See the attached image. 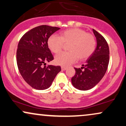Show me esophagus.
Wrapping results in <instances>:
<instances>
[{
  "label": "esophagus",
  "instance_id": "1",
  "mask_svg": "<svg viewBox=\"0 0 126 126\" xmlns=\"http://www.w3.org/2000/svg\"><path fill=\"white\" fill-rule=\"evenodd\" d=\"M61 69H62V70H66L67 69V67H64V66H62Z\"/></svg>",
  "mask_w": 126,
  "mask_h": 126
}]
</instances>
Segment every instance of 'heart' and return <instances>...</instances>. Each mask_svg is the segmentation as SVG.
I'll list each match as a JSON object with an SVG mask.
<instances>
[{
  "label": "heart",
  "mask_w": 126,
  "mask_h": 126,
  "mask_svg": "<svg viewBox=\"0 0 126 126\" xmlns=\"http://www.w3.org/2000/svg\"><path fill=\"white\" fill-rule=\"evenodd\" d=\"M65 45H68L69 52L62 53L56 56V64L67 66L75 63L79 58L85 60L92 56L95 50L96 42L94 36L79 28L69 29L62 32L60 37L52 35L47 41V45L51 52L59 53Z\"/></svg>",
  "instance_id": "obj_1"
}]
</instances>
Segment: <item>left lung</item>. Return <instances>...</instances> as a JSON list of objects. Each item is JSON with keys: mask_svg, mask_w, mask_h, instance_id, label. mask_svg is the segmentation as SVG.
Instances as JSON below:
<instances>
[{"mask_svg": "<svg viewBox=\"0 0 126 126\" xmlns=\"http://www.w3.org/2000/svg\"><path fill=\"white\" fill-rule=\"evenodd\" d=\"M93 31L97 40L96 49L81 69L75 68L76 74L72 78L73 86L80 90H88L94 87L103 78L108 67V44L103 36L94 29Z\"/></svg>", "mask_w": 126, "mask_h": 126, "instance_id": "obj_1", "label": "left lung"}]
</instances>
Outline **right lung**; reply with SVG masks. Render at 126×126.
<instances>
[{
    "instance_id": "right-lung-1",
    "label": "right lung",
    "mask_w": 126,
    "mask_h": 126,
    "mask_svg": "<svg viewBox=\"0 0 126 126\" xmlns=\"http://www.w3.org/2000/svg\"><path fill=\"white\" fill-rule=\"evenodd\" d=\"M59 29L39 26L26 33L18 44L16 60L19 72L26 82L36 90L48 89L61 71L59 66H45L46 62L54 59L48 47V39Z\"/></svg>"
}]
</instances>
